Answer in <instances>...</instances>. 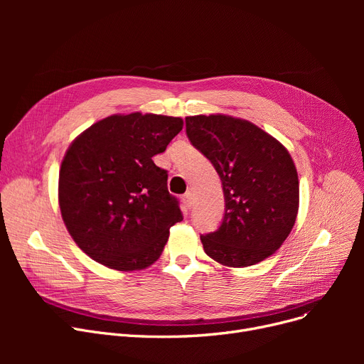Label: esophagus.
<instances>
[{
  "label": "esophagus",
  "instance_id": "34e87169",
  "mask_svg": "<svg viewBox=\"0 0 364 364\" xmlns=\"http://www.w3.org/2000/svg\"><path fill=\"white\" fill-rule=\"evenodd\" d=\"M193 202H195V199H193V193H192V192H187V193L183 196V203L186 205L187 209H190V208L193 206Z\"/></svg>",
  "mask_w": 364,
  "mask_h": 364
}]
</instances>
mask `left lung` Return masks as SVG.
Instances as JSON below:
<instances>
[{"label": "left lung", "mask_w": 364, "mask_h": 364, "mask_svg": "<svg viewBox=\"0 0 364 364\" xmlns=\"http://www.w3.org/2000/svg\"><path fill=\"white\" fill-rule=\"evenodd\" d=\"M186 134L214 165L224 192L221 225L200 236L206 255L227 267H247L274 254L299 205L289 151L252 122L227 114L187 117Z\"/></svg>", "instance_id": "1"}]
</instances>
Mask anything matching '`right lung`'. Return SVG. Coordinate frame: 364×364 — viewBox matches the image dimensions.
Here are the masks:
<instances>
[{"mask_svg":"<svg viewBox=\"0 0 364 364\" xmlns=\"http://www.w3.org/2000/svg\"><path fill=\"white\" fill-rule=\"evenodd\" d=\"M183 119L134 112L112 114L69 146L59 174V205L69 235L94 261L119 272L155 262L183 220L168 172L153 162Z\"/></svg>","mask_w":364,"mask_h":364,"instance_id":"obj_1","label":"right lung"}]
</instances>
